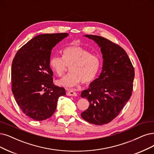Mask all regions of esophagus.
<instances>
[{
  "instance_id": "obj_1",
  "label": "esophagus",
  "mask_w": 154,
  "mask_h": 154,
  "mask_svg": "<svg viewBox=\"0 0 154 154\" xmlns=\"http://www.w3.org/2000/svg\"><path fill=\"white\" fill-rule=\"evenodd\" d=\"M67 96H77V93L75 91H73L72 90H68L66 92Z\"/></svg>"
}]
</instances>
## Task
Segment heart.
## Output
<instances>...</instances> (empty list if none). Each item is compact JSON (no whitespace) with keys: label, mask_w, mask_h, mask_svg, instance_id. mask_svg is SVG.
<instances>
[{"label":"heart","mask_w":154,"mask_h":154,"mask_svg":"<svg viewBox=\"0 0 154 154\" xmlns=\"http://www.w3.org/2000/svg\"><path fill=\"white\" fill-rule=\"evenodd\" d=\"M62 57L53 56L49 60V66L58 76H62L70 66L69 74L57 81L60 86L73 87L82 82L89 84L99 72L101 61L97 56L79 45L73 44L62 51Z\"/></svg>","instance_id":"heart-1"}]
</instances>
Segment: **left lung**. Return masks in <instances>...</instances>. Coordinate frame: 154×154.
<instances>
[{
	"label": "left lung",
	"mask_w": 154,
	"mask_h": 154,
	"mask_svg": "<svg viewBox=\"0 0 154 154\" xmlns=\"http://www.w3.org/2000/svg\"><path fill=\"white\" fill-rule=\"evenodd\" d=\"M84 36L98 44L103 60L98 78L81 93V97L89 103L81 117L89 123L103 125L115 119L130 99L134 70L126 51L119 45L100 36Z\"/></svg>",
	"instance_id": "obj_1"
}]
</instances>
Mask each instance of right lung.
I'll list each match as a JSON object with an SVG mask.
<instances>
[{"instance_id":"add662e5","label":"right lung","mask_w":154,"mask_h":154,"mask_svg":"<svg viewBox=\"0 0 154 154\" xmlns=\"http://www.w3.org/2000/svg\"><path fill=\"white\" fill-rule=\"evenodd\" d=\"M66 33L41 34L33 37L16 53L12 63V92L17 104L33 120L44 121L54 113L63 88L53 84L49 66L51 50L68 37Z\"/></svg>"}]
</instances>
